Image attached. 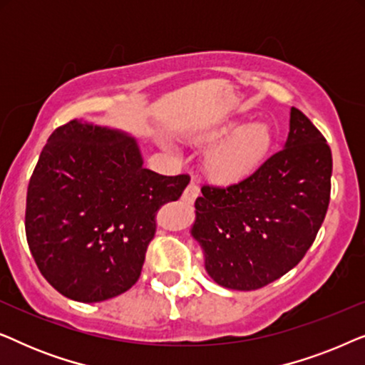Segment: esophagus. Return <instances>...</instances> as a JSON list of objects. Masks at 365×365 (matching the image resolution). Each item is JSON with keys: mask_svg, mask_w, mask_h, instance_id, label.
Masks as SVG:
<instances>
[{"mask_svg": "<svg viewBox=\"0 0 365 365\" xmlns=\"http://www.w3.org/2000/svg\"><path fill=\"white\" fill-rule=\"evenodd\" d=\"M197 196H199V186H197V184L191 182L186 189H184V192H182V201L186 202V204H192L194 201H196Z\"/></svg>", "mask_w": 365, "mask_h": 365, "instance_id": "obj_1", "label": "esophagus"}]
</instances>
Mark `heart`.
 <instances>
[{
  "label": "heart",
  "mask_w": 365,
  "mask_h": 365,
  "mask_svg": "<svg viewBox=\"0 0 365 365\" xmlns=\"http://www.w3.org/2000/svg\"><path fill=\"white\" fill-rule=\"evenodd\" d=\"M219 143L204 159V174L217 186H232L252 176L266 161L274 143L271 126L264 121L247 124L224 123L212 131L202 134L199 141L204 144Z\"/></svg>",
  "instance_id": "b5f03b06"
}]
</instances>
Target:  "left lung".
<instances>
[{
  "instance_id": "8db88e82",
  "label": "left lung",
  "mask_w": 365,
  "mask_h": 365,
  "mask_svg": "<svg viewBox=\"0 0 365 365\" xmlns=\"http://www.w3.org/2000/svg\"><path fill=\"white\" fill-rule=\"evenodd\" d=\"M332 154L306 114L291 108L284 149L227 187L202 186L191 234L219 286L254 291L296 267L331 199Z\"/></svg>"
}]
</instances>
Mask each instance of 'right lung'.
Listing matches in <instances>:
<instances>
[{
    "label": "right lung",
    "mask_w": 365,
    "mask_h": 365,
    "mask_svg": "<svg viewBox=\"0 0 365 365\" xmlns=\"http://www.w3.org/2000/svg\"><path fill=\"white\" fill-rule=\"evenodd\" d=\"M187 174L143 166L136 139L73 119L49 136L26 196V239L44 279L64 297L101 302L138 282L156 212Z\"/></svg>",
    "instance_id": "obj_1"
}]
</instances>
